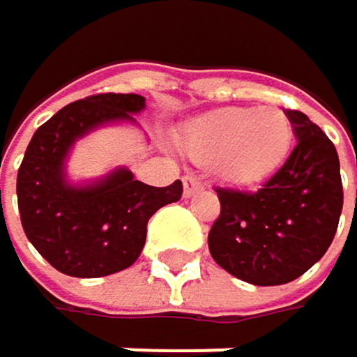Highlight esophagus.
Listing matches in <instances>:
<instances>
[{
  "label": "esophagus",
  "instance_id": "34e87169",
  "mask_svg": "<svg viewBox=\"0 0 357 357\" xmlns=\"http://www.w3.org/2000/svg\"><path fill=\"white\" fill-rule=\"evenodd\" d=\"M183 187H185V196H194L196 192L202 189V181L198 176L187 174V176H183Z\"/></svg>",
  "mask_w": 357,
  "mask_h": 357
}]
</instances>
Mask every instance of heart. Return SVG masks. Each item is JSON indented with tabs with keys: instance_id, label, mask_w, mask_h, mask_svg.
<instances>
[{
	"instance_id": "b5f03b06",
	"label": "heart",
	"mask_w": 357,
	"mask_h": 357,
	"mask_svg": "<svg viewBox=\"0 0 357 357\" xmlns=\"http://www.w3.org/2000/svg\"><path fill=\"white\" fill-rule=\"evenodd\" d=\"M291 142V118L280 107H222L192 120L181 133L189 157L235 183L269 176L289 155Z\"/></svg>"
}]
</instances>
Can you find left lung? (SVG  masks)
Listing matches in <instances>:
<instances>
[{
  "mask_svg": "<svg viewBox=\"0 0 357 357\" xmlns=\"http://www.w3.org/2000/svg\"><path fill=\"white\" fill-rule=\"evenodd\" d=\"M297 144L256 192L215 187L220 215L208 230L213 261L256 287L287 284L328 252L342 211V181L332 139L297 109H287Z\"/></svg>",
  "mask_w": 357,
  "mask_h": 357,
  "instance_id": "left-lung-1",
  "label": "left lung"
}]
</instances>
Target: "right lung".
I'll list each match as a JSON object with an SVG mask.
<instances>
[{"label":"right lung","instance_id":"right-lung-1","mask_svg":"<svg viewBox=\"0 0 357 357\" xmlns=\"http://www.w3.org/2000/svg\"><path fill=\"white\" fill-rule=\"evenodd\" d=\"M146 98L92 94L68 103L31 137L17 174V200L25 237L58 271L101 278L131 267L146 241L155 211L176 202L183 183L151 187L129 170H116L92 187H70L62 165L70 144L109 120H133Z\"/></svg>","mask_w":357,"mask_h":357}]
</instances>
